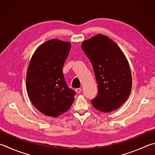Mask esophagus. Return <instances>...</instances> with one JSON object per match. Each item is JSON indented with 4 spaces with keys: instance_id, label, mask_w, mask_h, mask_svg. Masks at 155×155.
<instances>
[{
    "instance_id": "1",
    "label": "esophagus",
    "mask_w": 155,
    "mask_h": 155,
    "mask_svg": "<svg viewBox=\"0 0 155 155\" xmlns=\"http://www.w3.org/2000/svg\"><path fill=\"white\" fill-rule=\"evenodd\" d=\"M75 91L77 93H80L81 91V89L80 88V87H78V88H75Z\"/></svg>"
}]
</instances>
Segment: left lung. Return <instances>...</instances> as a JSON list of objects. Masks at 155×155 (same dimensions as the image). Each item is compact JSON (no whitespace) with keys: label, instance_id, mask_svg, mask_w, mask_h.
<instances>
[{"label":"left lung","instance_id":"obj_1","mask_svg":"<svg viewBox=\"0 0 155 155\" xmlns=\"http://www.w3.org/2000/svg\"><path fill=\"white\" fill-rule=\"evenodd\" d=\"M81 48L92 63L98 84V94L92 104L100 111H113L127 100L132 90L126 57L115 42L102 34L84 41Z\"/></svg>","mask_w":155,"mask_h":155}]
</instances>
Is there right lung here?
I'll list each match as a JSON object with an SVG mask.
<instances>
[{
	"label": "right lung",
	"instance_id": "1",
	"mask_svg": "<svg viewBox=\"0 0 155 155\" xmlns=\"http://www.w3.org/2000/svg\"><path fill=\"white\" fill-rule=\"evenodd\" d=\"M71 44L57 39L37 48L29 64L26 89L35 107L45 115L57 117L69 109L75 92L67 85L63 68Z\"/></svg>",
	"mask_w": 155,
	"mask_h": 155
}]
</instances>
